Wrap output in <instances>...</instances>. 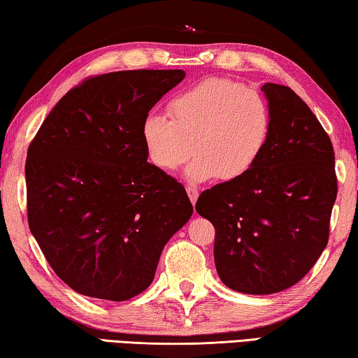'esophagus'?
Here are the masks:
<instances>
[{
	"label": "esophagus",
	"instance_id": "esophagus-1",
	"mask_svg": "<svg viewBox=\"0 0 358 358\" xmlns=\"http://www.w3.org/2000/svg\"><path fill=\"white\" fill-rule=\"evenodd\" d=\"M187 193H189L192 204H195L198 200V195H200V192H198V189H195V187H187Z\"/></svg>",
	"mask_w": 358,
	"mask_h": 358
}]
</instances>
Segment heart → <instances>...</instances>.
Returning <instances> with one entry per match:
<instances>
[{
    "mask_svg": "<svg viewBox=\"0 0 358 358\" xmlns=\"http://www.w3.org/2000/svg\"><path fill=\"white\" fill-rule=\"evenodd\" d=\"M168 117L148 114L141 138L152 165L166 173L195 154L187 178H241L266 149L273 113L260 92L228 79H206L168 103Z\"/></svg>",
    "mask_w": 358,
    "mask_h": 358,
    "instance_id": "heart-1",
    "label": "heart"
}]
</instances>
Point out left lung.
Returning <instances> with one entry per match:
<instances>
[{"instance_id":"1","label":"left lung","mask_w":358,"mask_h":358,"mask_svg":"<svg viewBox=\"0 0 358 358\" xmlns=\"http://www.w3.org/2000/svg\"><path fill=\"white\" fill-rule=\"evenodd\" d=\"M262 92L273 113L266 149L195 206L215 228L222 282L250 295L282 292L306 276L327 248L338 193L335 152L317 117L290 87L265 84Z\"/></svg>"}]
</instances>
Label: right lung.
<instances>
[{"label":"right lung","mask_w":358,"mask_h":358,"mask_svg":"<svg viewBox=\"0 0 358 358\" xmlns=\"http://www.w3.org/2000/svg\"><path fill=\"white\" fill-rule=\"evenodd\" d=\"M182 69L90 76L45 117L27 152L28 225L64 284L125 301L150 285L190 219L182 184L148 163L141 125Z\"/></svg>","instance_id":"1"}]
</instances>
